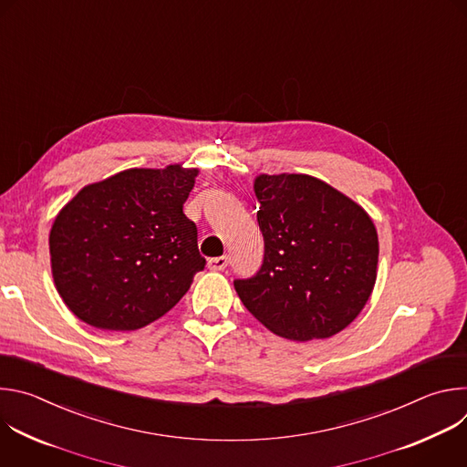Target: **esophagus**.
Returning <instances> with one entry per match:
<instances>
[{"label": "esophagus", "instance_id": "esophagus-1", "mask_svg": "<svg viewBox=\"0 0 467 467\" xmlns=\"http://www.w3.org/2000/svg\"><path fill=\"white\" fill-rule=\"evenodd\" d=\"M227 264H229V256H214V258H209V270H213V272H222V270H225L227 268Z\"/></svg>", "mask_w": 467, "mask_h": 467}]
</instances>
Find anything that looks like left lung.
Returning <instances> with one entry per match:
<instances>
[{
	"label": "left lung",
	"mask_w": 467,
	"mask_h": 467,
	"mask_svg": "<svg viewBox=\"0 0 467 467\" xmlns=\"http://www.w3.org/2000/svg\"><path fill=\"white\" fill-rule=\"evenodd\" d=\"M256 222L264 260L234 288L275 335L308 342L344 330L368 303L379 262L368 213L330 184L303 173L258 175Z\"/></svg>",
	"instance_id": "8db88e82"
}]
</instances>
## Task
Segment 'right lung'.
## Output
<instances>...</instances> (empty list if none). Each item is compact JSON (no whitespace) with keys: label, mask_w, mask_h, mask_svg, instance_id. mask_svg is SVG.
<instances>
[{"label":"right lung","mask_w":467,"mask_h":467,"mask_svg":"<svg viewBox=\"0 0 467 467\" xmlns=\"http://www.w3.org/2000/svg\"><path fill=\"white\" fill-rule=\"evenodd\" d=\"M197 170L132 168L85 186L49 233L58 296L81 321L137 330L164 316L205 268L182 213Z\"/></svg>","instance_id":"right-lung-1"}]
</instances>
